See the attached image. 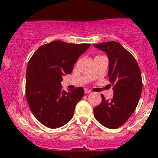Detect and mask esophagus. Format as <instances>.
Returning a JSON list of instances; mask_svg holds the SVG:
<instances>
[{
  "label": "esophagus",
  "instance_id": "34e87169",
  "mask_svg": "<svg viewBox=\"0 0 158 158\" xmlns=\"http://www.w3.org/2000/svg\"><path fill=\"white\" fill-rule=\"evenodd\" d=\"M85 93L86 94H88L91 93V91H90V90H88V89H85Z\"/></svg>",
  "mask_w": 158,
  "mask_h": 158
}]
</instances>
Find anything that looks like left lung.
Instances as JSON below:
<instances>
[{
	"instance_id": "1",
	"label": "left lung",
	"mask_w": 158,
	"mask_h": 158,
	"mask_svg": "<svg viewBox=\"0 0 158 158\" xmlns=\"http://www.w3.org/2000/svg\"><path fill=\"white\" fill-rule=\"evenodd\" d=\"M106 52L109 59L108 78L114 85V97L94 108V117L102 126L111 129L122 126L134 113L138 104L143 82L137 61L119 43L107 41L94 44Z\"/></svg>"
}]
</instances>
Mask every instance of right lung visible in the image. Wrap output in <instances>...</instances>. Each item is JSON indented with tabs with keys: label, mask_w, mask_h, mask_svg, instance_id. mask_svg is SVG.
<instances>
[{
	"label": "right lung",
	"mask_w": 158,
	"mask_h": 158,
	"mask_svg": "<svg viewBox=\"0 0 158 158\" xmlns=\"http://www.w3.org/2000/svg\"><path fill=\"white\" fill-rule=\"evenodd\" d=\"M90 44L55 41L41 46L27 64L26 98L32 114L41 124L57 128L73 117L77 104L84 97L81 87L62 90V77L70 74L79 57Z\"/></svg>",
	"instance_id": "right-lung-1"
}]
</instances>
